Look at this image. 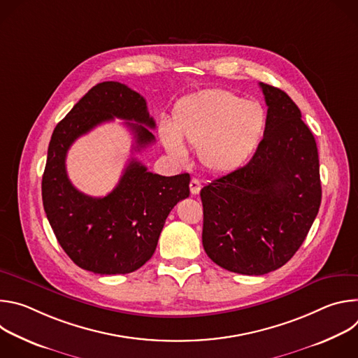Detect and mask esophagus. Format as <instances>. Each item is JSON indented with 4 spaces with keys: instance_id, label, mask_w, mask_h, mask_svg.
Segmentation results:
<instances>
[{
    "instance_id": "obj_1",
    "label": "esophagus",
    "mask_w": 358,
    "mask_h": 358,
    "mask_svg": "<svg viewBox=\"0 0 358 358\" xmlns=\"http://www.w3.org/2000/svg\"><path fill=\"white\" fill-rule=\"evenodd\" d=\"M199 189H201V181L198 178H192L189 181V191H191V194L196 195L199 192Z\"/></svg>"
}]
</instances>
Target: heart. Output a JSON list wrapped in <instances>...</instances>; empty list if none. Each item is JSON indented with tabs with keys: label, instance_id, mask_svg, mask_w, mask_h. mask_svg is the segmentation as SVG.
I'll use <instances>...</instances> for the list:
<instances>
[{
	"label": "heart",
	"instance_id": "b5f03b06",
	"mask_svg": "<svg viewBox=\"0 0 358 358\" xmlns=\"http://www.w3.org/2000/svg\"><path fill=\"white\" fill-rule=\"evenodd\" d=\"M266 116L258 101L213 89L182 99L173 123L162 129V141L170 155L184 162L182 144L198 147V159L208 171L227 174L242 167L259 145Z\"/></svg>",
	"mask_w": 358,
	"mask_h": 358
}]
</instances>
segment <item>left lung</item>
Returning <instances> with one entry per match:
<instances>
[{"label":"left lung","instance_id":"obj_1","mask_svg":"<svg viewBox=\"0 0 358 358\" xmlns=\"http://www.w3.org/2000/svg\"><path fill=\"white\" fill-rule=\"evenodd\" d=\"M268 105L264 138L248 164L201 189L202 245L213 262L242 275L283 266L319 213L316 140L294 101L259 83Z\"/></svg>","mask_w":358,"mask_h":358}]
</instances>
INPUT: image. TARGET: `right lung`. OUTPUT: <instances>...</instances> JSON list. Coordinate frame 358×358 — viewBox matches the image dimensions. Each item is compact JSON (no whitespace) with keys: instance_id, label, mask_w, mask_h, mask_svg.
I'll list each match as a JSON object with an SVG mask.
<instances>
[{"instance_id":"1","label":"right lung","mask_w":358,"mask_h":358,"mask_svg":"<svg viewBox=\"0 0 358 358\" xmlns=\"http://www.w3.org/2000/svg\"><path fill=\"white\" fill-rule=\"evenodd\" d=\"M115 117L127 120L136 151L155 141L150 129L156 123L144 97L123 83L101 82L57 124L42 176L43 210L59 245L79 268L99 275L141 268L155 253L170 211L189 195V174H152L136 159L106 196H89L72 185L65 166L69 147Z\"/></svg>"}]
</instances>
